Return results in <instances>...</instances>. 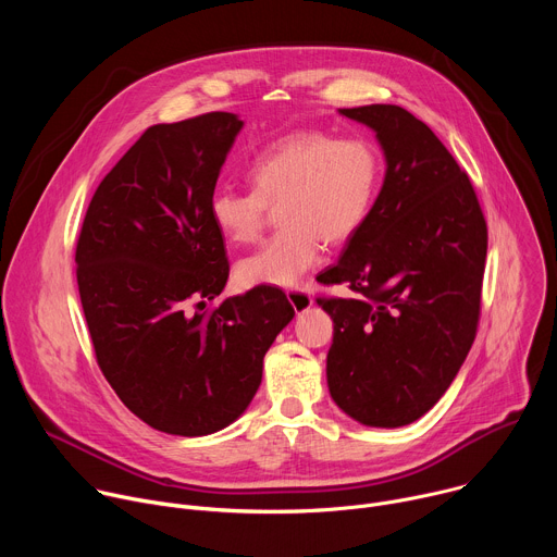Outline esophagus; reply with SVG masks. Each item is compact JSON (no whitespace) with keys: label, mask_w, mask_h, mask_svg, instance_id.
Masks as SVG:
<instances>
[{"label":"esophagus","mask_w":557,"mask_h":557,"mask_svg":"<svg viewBox=\"0 0 557 557\" xmlns=\"http://www.w3.org/2000/svg\"><path fill=\"white\" fill-rule=\"evenodd\" d=\"M286 297H288V301H290V306H293V310H295L297 314H299V312H306V310L312 306V297H310V293L304 290V288H293V290L286 293Z\"/></svg>","instance_id":"34e87169"}]
</instances>
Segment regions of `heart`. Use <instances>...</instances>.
I'll return each mask as SVG.
<instances>
[{"label":"heart","instance_id":"obj_1","mask_svg":"<svg viewBox=\"0 0 557 557\" xmlns=\"http://www.w3.org/2000/svg\"><path fill=\"white\" fill-rule=\"evenodd\" d=\"M249 181V191L211 194V222L231 245H249L277 207L282 231L237 262L235 275L243 286L286 288L320 260L322 240L342 245L363 226L381 185V156L363 138L306 129L264 147Z\"/></svg>","mask_w":557,"mask_h":557}]
</instances>
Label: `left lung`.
Listing matches in <instances>:
<instances>
[{"instance_id":"left-lung-1","label":"left lung","mask_w":557,"mask_h":557,"mask_svg":"<svg viewBox=\"0 0 557 557\" xmlns=\"http://www.w3.org/2000/svg\"><path fill=\"white\" fill-rule=\"evenodd\" d=\"M374 132L381 191L324 284L357 299H317L335 324L326 357L333 401L368 428L430 412L475 337L487 224L465 172L436 134L399 106L342 108Z\"/></svg>"}]
</instances>
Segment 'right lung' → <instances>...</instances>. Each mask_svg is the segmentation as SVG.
I'll return each instance as SVG.
<instances>
[{
	"label": "right lung",
	"mask_w": 557,
	"mask_h": 557,
	"mask_svg": "<svg viewBox=\"0 0 557 557\" xmlns=\"http://www.w3.org/2000/svg\"><path fill=\"white\" fill-rule=\"evenodd\" d=\"M243 127L231 112L149 127L101 181L76 245L99 368L132 414L174 436L240 419L267 350L295 317L273 286L191 310L228 280L209 198Z\"/></svg>",
	"instance_id": "add662e5"
}]
</instances>
